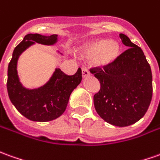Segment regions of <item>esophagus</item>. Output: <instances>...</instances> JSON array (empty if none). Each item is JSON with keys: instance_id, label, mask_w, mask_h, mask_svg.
<instances>
[{"instance_id": "esophagus-1", "label": "esophagus", "mask_w": 160, "mask_h": 160, "mask_svg": "<svg viewBox=\"0 0 160 160\" xmlns=\"http://www.w3.org/2000/svg\"><path fill=\"white\" fill-rule=\"evenodd\" d=\"M81 71H82V76H83V78L90 75V72H89L86 68H81Z\"/></svg>"}]
</instances>
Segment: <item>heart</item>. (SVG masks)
<instances>
[{"label": "heart", "instance_id": "b5f03b06", "mask_svg": "<svg viewBox=\"0 0 160 160\" xmlns=\"http://www.w3.org/2000/svg\"><path fill=\"white\" fill-rule=\"evenodd\" d=\"M120 53V45L117 41L96 39L89 41L81 48V55L93 59L97 66L107 67L116 61Z\"/></svg>", "mask_w": 160, "mask_h": 160}]
</instances>
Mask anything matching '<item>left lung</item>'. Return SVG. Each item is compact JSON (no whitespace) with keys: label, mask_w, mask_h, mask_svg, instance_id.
Here are the masks:
<instances>
[{"label":"left lung","mask_w":160,"mask_h":160,"mask_svg":"<svg viewBox=\"0 0 160 160\" xmlns=\"http://www.w3.org/2000/svg\"><path fill=\"white\" fill-rule=\"evenodd\" d=\"M119 37L128 49L109 66L90 72L100 83L93 96L96 112L106 122L123 127L146 114L152 97V75L142 49L124 33Z\"/></svg>","instance_id":"1"}]
</instances>
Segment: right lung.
Returning a JSON list of instances; mask_svg holds the SVG:
<instances>
[{
    "instance_id": "1",
    "label": "right lung",
    "mask_w": 160,
    "mask_h": 160,
    "mask_svg": "<svg viewBox=\"0 0 160 160\" xmlns=\"http://www.w3.org/2000/svg\"><path fill=\"white\" fill-rule=\"evenodd\" d=\"M57 34L50 36L39 33H28L15 47L8 68L7 88L8 96L15 108L27 119L46 122L60 117L66 110L69 97L82 79L81 69L73 75H67L56 68L47 83L37 89H27L20 82L17 74V61L23 51L35 42L43 45H53Z\"/></svg>"
}]
</instances>
